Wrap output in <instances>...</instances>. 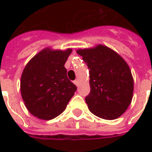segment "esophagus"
<instances>
[{
	"label": "esophagus",
	"mask_w": 152,
	"mask_h": 152,
	"mask_svg": "<svg viewBox=\"0 0 152 152\" xmlns=\"http://www.w3.org/2000/svg\"><path fill=\"white\" fill-rule=\"evenodd\" d=\"M74 83H75L76 86H79V80H74Z\"/></svg>",
	"instance_id": "obj_1"
}]
</instances>
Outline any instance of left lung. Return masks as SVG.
Masks as SVG:
<instances>
[{"mask_svg":"<svg viewBox=\"0 0 152 152\" xmlns=\"http://www.w3.org/2000/svg\"><path fill=\"white\" fill-rule=\"evenodd\" d=\"M89 69L91 91L85 98L93 114L113 120L125 113L131 103L133 79L127 63L106 46L79 50Z\"/></svg>","mask_w":152,"mask_h":152,"instance_id":"left-lung-1","label":"left lung"}]
</instances>
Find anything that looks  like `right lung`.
Here are the masks:
<instances>
[{
    "label": "right lung",
    "instance_id": "right-lung-1",
    "mask_svg": "<svg viewBox=\"0 0 152 152\" xmlns=\"http://www.w3.org/2000/svg\"><path fill=\"white\" fill-rule=\"evenodd\" d=\"M72 53L45 49L30 61L20 81L23 100L32 115L51 120L65 110L76 86L67 76L64 64Z\"/></svg>",
    "mask_w": 152,
    "mask_h": 152
}]
</instances>
